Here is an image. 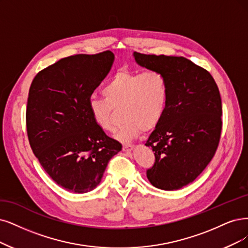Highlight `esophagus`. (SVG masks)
Returning <instances> with one entry per match:
<instances>
[{
    "label": "esophagus",
    "instance_id": "esophagus-1",
    "mask_svg": "<svg viewBox=\"0 0 248 248\" xmlns=\"http://www.w3.org/2000/svg\"><path fill=\"white\" fill-rule=\"evenodd\" d=\"M133 148H134V145H131V144H125V145H124V147H123V150L124 151H131V150H133Z\"/></svg>",
    "mask_w": 248,
    "mask_h": 248
}]
</instances>
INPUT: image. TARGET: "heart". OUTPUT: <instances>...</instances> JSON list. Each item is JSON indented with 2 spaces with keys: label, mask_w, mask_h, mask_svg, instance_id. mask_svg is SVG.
Returning <instances> with one entry per match:
<instances>
[{
  "label": "heart",
  "mask_w": 248,
  "mask_h": 248,
  "mask_svg": "<svg viewBox=\"0 0 248 248\" xmlns=\"http://www.w3.org/2000/svg\"><path fill=\"white\" fill-rule=\"evenodd\" d=\"M102 94L104 98L89 100L92 121L102 131L112 132L115 110L121 109L124 122L116 138L126 142L159 124L169 102V80L158 70L141 72L123 68L107 82Z\"/></svg>",
  "instance_id": "1"
}]
</instances>
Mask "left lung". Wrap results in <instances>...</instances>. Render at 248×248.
<instances>
[{
    "instance_id": "obj_1",
    "label": "left lung",
    "mask_w": 248,
    "mask_h": 248,
    "mask_svg": "<svg viewBox=\"0 0 248 248\" xmlns=\"http://www.w3.org/2000/svg\"><path fill=\"white\" fill-rule=\"evenodd\" d=\"M137 63L161 71L169 80L166 113L146 146L155 162L146 173L161 190L193 182L215 156L222 133V100L210 73L185 57L134 52Z\"/></svg>"
}]
</instances>
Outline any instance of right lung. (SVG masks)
Returning a JSON list of instances; mask_svg holds the SVG:
<instances>
[{
  "label": "right lung",
  "mask_w": 248,
  "mask_h": 248,
  "mask_svg": "<svg viewBox=\"0 0 248 248\" xmlns=\"http://www.w3.org/2000/svg\"><path fill=\"white\" fill-rule=\"evenodd\" d=\"M114 60L111 51L62 58L36 75L26 106L31 147L46 172L73 193L97 187L122 144L93 123L89 100Z\"/></svg>",
  "instance_id": "obj_1"
}]
</instances>
